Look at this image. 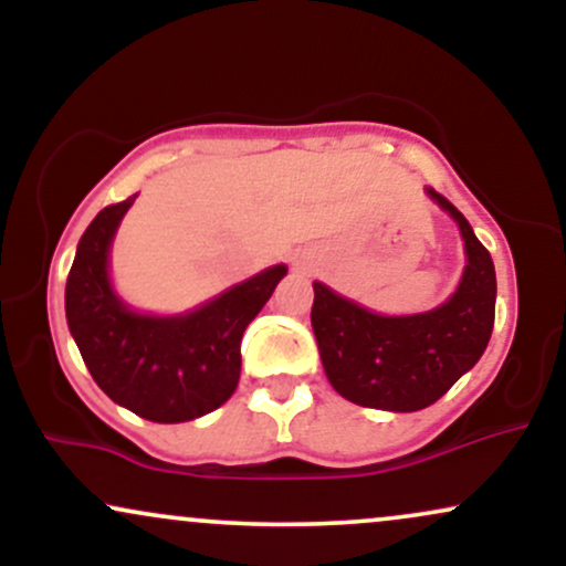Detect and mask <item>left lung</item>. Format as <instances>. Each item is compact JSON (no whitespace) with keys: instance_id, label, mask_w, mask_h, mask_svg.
Wrapping results in <instances>:
<instances>
[{"instance_id":"8db88e82","label":"left lung","mask_w":566,"mask_h":566,"mask_svg":"<svg viewBox=\"0 0 566 566\" xmlns=\"http://www.w3.org/2000/svg\"><path fill=\"white\" fill-rule=\"evenodd\" d=\"M458 223L465 271L439 308L412 316H380L314 282L311 327L327 380L359 407L415 412L431 407L482 359L495 324V263L463 212L426 188Z\"/></svg>"}]
</instances>
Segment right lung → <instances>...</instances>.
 Masks as SVG:
<instances>
[{"instance_id": "1", "label": "right lung", "mask_w": 566, "mask_h": 566, "mask_svg": "<svg viewBox=\"0 0 566 566\" xmlns=\"http://www.w3.org/2000/svg\"><path fill=\"white\" fill-rule=\"evenodd\" d=\"M138 197V193H135ZM135 197L95 216L66 282V319L101 391L154 423H186L231 399L247 324L287 274L271 265L180 316L127 308L108 279V250Z\"/></svg>"}]
</instances>
